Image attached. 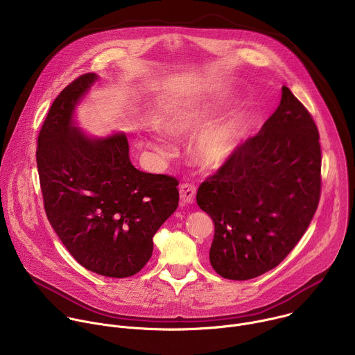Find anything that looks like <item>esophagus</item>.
Masks as SVG:
<instances>
[{
	"instance_id": "1",
	"label": "esophagus",
	"mask_w": 355,
	"mask_h": 355,
	"mask_svg": "<svg viewBox=\"0 0 355 355\" xmlns=\"http://www.w3.org/2000/svg\"><path fill=\"white\" fill-rule=\"evenodd\" d=\"M195 193H196V187L191 182H185L180 187V196L184 204H192L195 200Z\"/></svg>"
}]
</instances>
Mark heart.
Returning <instances> with one entry per match:
<instances>
[{
    "mask_svg": "<svg viewBox=\"0 0 355 355\" xmlns=\"http://www.w3.org/2000/svg\"><path fill=\"white\" fill-rule=\"evenodd\" d=\"M214 111V105L208 101L189 99L170 111L163 121V126L171 135H182L205 125L212 118ZM237 140L239 135L233 123L211 126L199 136L195 147V156L202 164H220L233 153Z\"/></svg>",
    "mask_w": 355,
    "mask_h": 355,
    "instance_id": "b5f03b06",
    "label": "heart"
}]
</instances>
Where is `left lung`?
Listing matches in <instances>:
<instances>
[{
  "label": "left lung",
  "mask_w": 355,
  "mask_h": 355,
  "mask_svg": "<svg viewBox=\"0 0 355 355\" xmlns=\"http://www.w3.org/2000/svg\"><path fill=\"white\" fill-rule=\"evenodd\" d=\"M318 126L282 87L261 130L202 182L196 202L214 220L209 251L223 278L245 281L275 268L306 232L322 191Z\"/></svg>",
  "instance_id": "1"
}]
</instances>
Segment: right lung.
I'll return each instance as SVG.
<instances>
[{
  "mask_svg": "<svg viewBox=\"0 0 355 355\" xmlns=\"http://www.w3.org/2000/svg\"><path fill=\"white\" fill-rule=\"evenodd\" d=\"M95 80L83 74L53 101L36 164L46 216L70 254L95 274L126 278L150 260L153 236L178 207L180 182L135 168L125 135L89 139L71 125Z\"/></svg>",
  "mask_w": 355,
  "mask_h": 355,
  "instance_id": "add662e5",
  "label": "right lung"
}]
</instances>
